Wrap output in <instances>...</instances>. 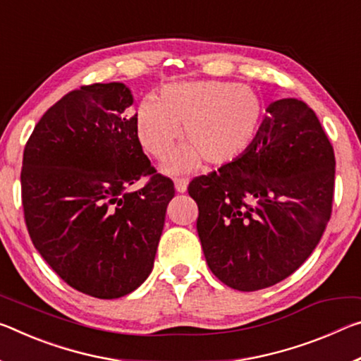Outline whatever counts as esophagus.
Wrapping results in <instances>:
<instances>
[{
  "instance_id": "esophagus-1",
  "label": "esophagus",
  "mask_w": 361,
  "mask_h": 361,
  "mask_svg": "<svg viewBox=\"0 0 361 361\" xmlns=\"http://www.w3.org/2000/svg\"><path fill=\"white\" fill-rule=\"evenodd\" d=\"M175 190L178 192H185L188 190V180L186 178H176L175 180Z\"/></svg>"
}]
</instances>
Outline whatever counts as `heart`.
<instances>
[{"instance_id": "b5f03b06", "label": "heart", "mask_w": 361, "mask_h": 361, "mask_svg": "<svg viewBox=\"0 0 361 361\" xmlns=\"http://www.w3.org/2000/svg\"><path fill=\"white\" fill-rule=\"evenodd\" d=\"M263 120V104L247 85L223 82L170 83L157 99H145L135 112L136 138L147 154L164 159L181 136V146L165 160L164 170L181 173L201 160L221 165L249 149Z\"/></svg>"}]
</instances>
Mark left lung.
Masks as SVG:
<instances>
[{"label": "left lung", "mask_w": 361, "mask_h": 361, "mask_svg": "<svg viewBox=\"0 0 361 361\" xmlns=\"http://www.w3.org/2000/svg\"><path fill=\"white\" fill-rule=\"evenodd\" d=\"M243 156L194 178L197 234L221 283L252 293L283 281L317 247L331 219L336 159L304 101L271 102Z\"/></svg>", "instance_id": "1"}]
</instances>
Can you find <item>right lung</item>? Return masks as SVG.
I'll list each match as a JSON object with an SVG mask.
<instances>
[{"label": "right lung", "instance_id": "obj_1", "mask_svg": "<svg viewBox=\"0 0 361 361\" xmlns=\"http://www.w3.org/2000/svg\"><path fill=\"white\" fill-rule=\"evenodd\" d=\"M133 96L123 83L73 90L33 128L22 160L28 234L61 279L98 299H118L154 267L173 181L136 138ZM141 176L138 192L128 186Z\"/></svg>", "mask_w": 361, "mask_h": 361}]
</instances>
